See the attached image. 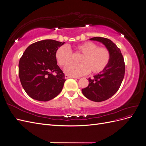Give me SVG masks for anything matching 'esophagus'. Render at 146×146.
<instances>
[{
	"instance_id": "1",
	"label": "esophagus",
	"mask_w": 146,
	"mask_h": 146,
	"mask_svg": "<svg viewBox=\"0 0 146 146\" xmlns=\"http://www.w3.org/2000/svg\"><path fill=\"white\" fill-rule=\"evenodd\" d=\"M65 78H76V77H71V76H68V75H65Z\"/></svg>"
}]
</instances>
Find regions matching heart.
Listing matches in <instances>:
<instances>
[{"label": "heart", "instance_id": "b5f03b06", "mask_svg": "<svg viewBox=\"0 0 146 146\" xmlns=\"http://www.w3.org/2000/svg\"><path fill=\"white\" fill-rule=\"evenodd\" d=\"M74 54H82L78 59L80 63H70L64 68L66 74L78 77L90 72L99 74L106 69L111 60V52L107 47H99L97 44L87 41L74 47ZM58 64L63 67L73 60L72 51L66 46L58 47L55 52Z\"/></svg>", "mask_w": 146, "mask_h": 146}]
</instances>
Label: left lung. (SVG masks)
<instances>
[{
    "label": "left lung",
    "mask_w": 146,
    "mask_h": 146,
    "mask_svg": "<svg viewBox=\"0 0 146 146\" xmlns=\"http://www.w3.org/2000/svg\"><path fill=\"white\" fill-rule=\"evenodd\" d=\"M90 39L103 43L111 52V60L107 67L94 78H88L89 85L82 90L86 98L100 102L111 98L120 88L125 75V63L120 48L110 39L102 37Z\"/></svg>",
    "instance_id": "1"
}]
</instances>
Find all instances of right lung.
<instances>
[{"instance_id":"obj_1","label":"right lung","mask_w":146,"mask_h":146,"mask_svg":"<svg viewBox=\"0 0 146 146\" xmlns=\"http://www.w3.org/2000/svg\"><path fill=\"white\" fill-rule=\"evenodd\" d=\"M64 44L53 39L39 41L30 45L21 57L20 81L31 98L48 101L62 91L66 79L57 65L55 52Z\"/></svg>"}]
</instances>
